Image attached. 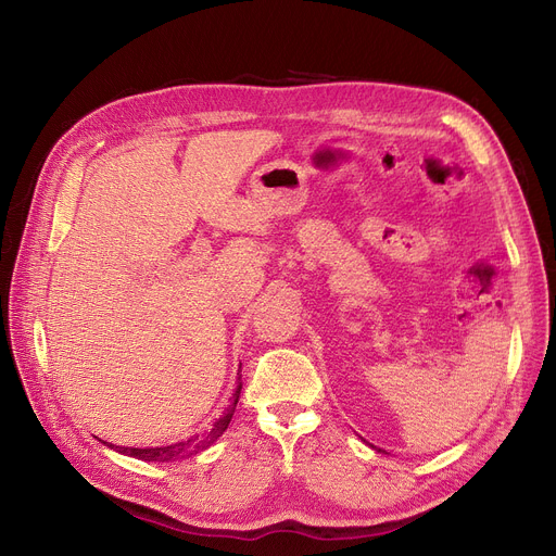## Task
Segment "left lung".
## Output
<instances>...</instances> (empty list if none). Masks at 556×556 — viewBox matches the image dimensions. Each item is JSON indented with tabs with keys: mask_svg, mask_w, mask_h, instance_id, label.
<instances>
[{
	"mask_svg": "<svg viewBox=\"0 0 556 556\" xmlns=\"http://www.w3.org/2000/svg\"><path fill=\"white\" fill-rule=\"evenodd\" d=\"M371 447H374V445H371ZM376 450H378V447H376ZM378 452H382V454H387V452H384V450H378Z\"/></svg>",
	"mask_w": 556,
	"mask_h": 556,
	"instance_id": "obj_1",
	"label": "left lung"
}]
</instances>
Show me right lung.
Instances as JSON below:
<instances>
[{"mask_svg":"<svg viewBox=\"0 0 556 556\" xmlns=\"http://www.w3.org/2000/svg\"><path fill=\"white\" fill-rule=\"evenodd\" d=\"M239 393H241V364H239V387L237 391L232 393V402L226 409V414L220 416L214 427L205 433V435H192L188 440H180V442H174V445H165V447H147V450H138V447H116L111 445V442H104L106 447L116 450L118 454H125V456H131V458H138V460H147V463H174V460H182V458H190L203 450H207L212 442L224 433L235 416V406L239 402Z\"/></svg>","mask_w":556,"mask_h":556,"instance_id":"1","label":"right lung"}]
</instances>
